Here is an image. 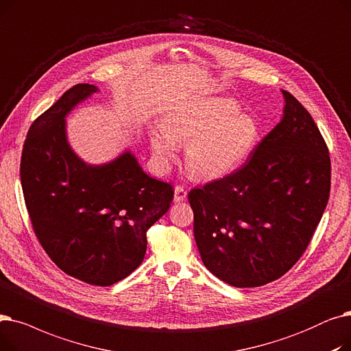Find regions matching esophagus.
Wrapping results in <instances>:
<instances>
[{
	"instance_id": "esophagus-1",
	"label": "esophagus",
	"mask_w": 351,
	"mask_h": 351,
	"mask_svg": "<svg viewBox=\"0 0 351 351\" xmlns=\"http://www.w3.org/2000/svg\"><path fill=\"white\" fill-rule=\"evenodd\" d=\"M187 198V189L184 186H176L174 189V202L180 203V202H184Z\"/></svg>"
}]
</instances>
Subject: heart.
I'll list each match as a JSON object with an SVG mask.
<instances>
[{
	"mask_svg": "<svg viewBox=\"0 0 351 351\" xmlns=\"http://www.w3.org/2000/svg\"><path fill=\"white\" fill-rule=\"evenodd\" d=\"M260 136L253 117L240 114L236 101L223 97L195 98L177 106L152 132V148L165 169L177 157L178 144H187L189 170L203 178L230 174L252 154Z\"/></svg>",
	"mask_w": 351,
	"mask_h": 351,
	"instance_id": "heart-1",
	"label": "heart"
}]
</instances>
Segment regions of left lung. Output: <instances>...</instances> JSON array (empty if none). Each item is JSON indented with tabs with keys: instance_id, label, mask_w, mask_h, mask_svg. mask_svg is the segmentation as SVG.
Wrapping results in <instances>:
<instances>
[{
	"instance_id": "1",
	"label": "left lung",
	"mask_w": 351,
	"mask_h": 351,
	"mask_svg": "<svg viewBox=\"0 0 351 351\" xmlns=\"http://www.w3.org/2000/svg\"><path fill=\"white\" fill-rule=\"evenodd\" d=\"M281 93V121L240 169L189 193L199 256L234 287L285 276L306 252L328 202L327 144L302 103Z\"/></svg>"
}]
</instances>
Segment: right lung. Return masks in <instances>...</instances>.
Listing matches in <instances>:
<instances>
[{
    "label": "right lung",
    "instance_id": "right-lung-1",
    "mask_svg": "<svg viewBox=\"0 0 351 351\" xmlns=\"http://www.w3.org/2000/svg\"><path fill=\"white\" fill-rule=\"evenodd\" d=\"M97 91L77 84L31 124L20 176L48 257L65 274L106 287L143 263L147 230L170 208L174 190L147 176L130 152L103 165L77 157L66 141L65 115Z\"/></svg>",
    "mask_w": 351,
    "mask_h": 351
}]
</instances>
